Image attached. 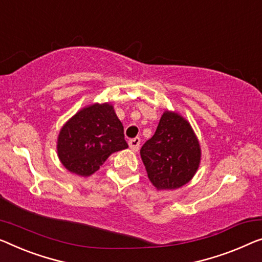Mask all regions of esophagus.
Segmentation results:
<instances>
[{
	"instance_id": "1",
	"label": "esophagus",
	"mask_w": 262,
	"mask_h": 262,
	"mask_svg": "<svg viewBox=\"0 0 262 262\" xmlns=\"http://www.w3.org/2000/svg\"><path fill=\"white\" fill-rule=\"evenodd\" d=\"M140 142H141V140H140V138H134L129 140V148L133 150V151H138L139 150V147H140Z\"/></svg>"
}]
</instances>
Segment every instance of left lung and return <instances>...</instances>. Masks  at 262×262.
Instances as JSON below:
<instances>
[{"label": "left lung", "instance_id": "obj_1", "mask_svg": "<svg viewBox=\"0 0 262 262\" xmlns=\"http://www.w3.org/2000/svg\"><path fill=\"white\" fill-rule=\"evenodd\" d=\"M141 159L156 189H177L192 180L201 160L200 144L189 122L165 112L155 134L146 141Z\"/></svg>", "mask_w": 262, "mask_h": 262}]
</instances>
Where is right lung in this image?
Masks as SVG:
<instances>
[{
	"label": "right lung",
	"instance_id": "1",
	"mask_svg": "<svg viewBox=\"0 0 262 262\" xmlns=\"http://www.w3.org/2000/svg\"><path fill=\"white\" fill-rule=\"evenodd\" d=\"M123 126L109 103L82 108L61 128L57 155L66 168L80 177H89L108 156L126 149Z\"/></svg>",
	"mask_w": 262,
	"mask_h": 262
}]
</instances>
